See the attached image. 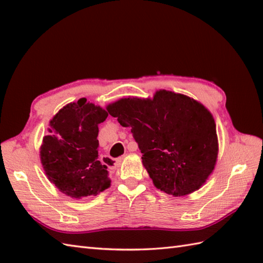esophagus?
<instances>
[{"label": "esophagus", "instance_id": "obj_1", "mask_svg": "<svg viewBox=\"0 0 263 263\" xmlns=\"http://www.w3.org/2000/svg\"><path fill=\"white\" fill-rule=\"evenodd\" d=\"M123 158H124V156H122V157H120V158H117L115 161H116V163L114 164V165H116V164H119V163H121V161L123 160ZM108 161H110V159H108Z\"/></svg>", "mask_w": 263, "mask_h": 263}]
</instances>
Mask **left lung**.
<instances>
[{"mask_svg": "<svg viewBox=\"0 0 263 263\" xmlns=\"http://www.w3.org/2000/svg\"><path fill=\"white\" fill-rule=\"evenodd\" d=\"M106 109L122 126L131 127L144 168L160 191L183 197L208 180L218 138L214 117L202 104L163 89L153 98H121Z\"/></svg>", "mask_w": 263, "mask_h": 263, "instance_id": "1", "label": "left lung"}]
</instances>
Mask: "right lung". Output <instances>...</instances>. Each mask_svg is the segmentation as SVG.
<instances>
[{
  "label": "right lung",
  "mask_w": 263,
  "mask_h": 263,
  "mask_svg": "<svg viewBox=\"0 0 263 263\" xmlns=\"http://www.w3.org/2000/svg\"><path fill=\"white\" fill-rule=\"evenodd\" d=\"M107 116L100 106L80 98L49 121L51 135L43 138L41 163L48 180L72 199L97 195L110 186L107 166L98 158L97 140L99 123Z\"/></svg>",
  "instance_id": "add662e5"
}]
</instances>
